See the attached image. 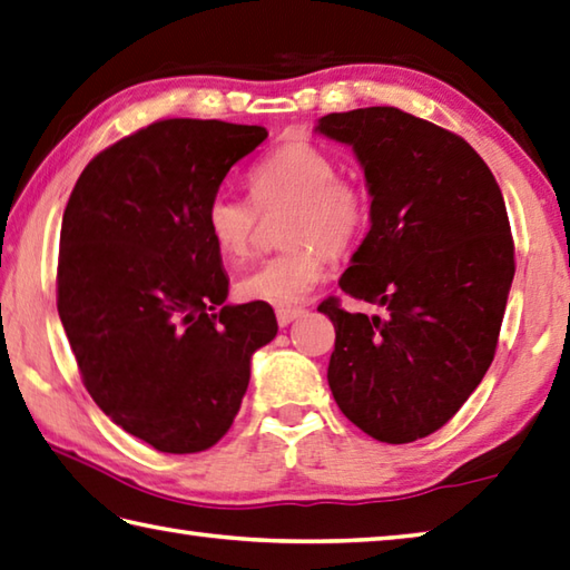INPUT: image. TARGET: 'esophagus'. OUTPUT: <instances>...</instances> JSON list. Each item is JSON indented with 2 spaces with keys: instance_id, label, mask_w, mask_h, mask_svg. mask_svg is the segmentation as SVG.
Returning a JSON list of instances; mask_svg holds the SVG:
<instances>
[{
  "instance_id": "34e87169",
  "label": "esophagus",
  "mask_w": 570,
  "mask_h": 570,
  "mask_svg": "<svg viewBox=\"0 0 570 570\" xmlns=\"http://www.w3.org/2000/svg\"><path fill=\"white\" fill-rule=\"evenodd\" d=\"M301 314H304V308L301 306H278L276 308V321H278V326H288V323L292 321H296Z\"/></svg>"
}]
</instances>
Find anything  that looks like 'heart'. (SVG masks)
I'll list each match as a JSON object with an SVG mask.
<instances>
[{
  "instance_id": "1",
  "label": "heart",
  "mask_w": 570,
  "mask_h": 570,
  "mask_svg": "<svg viewBox=\"0 0 570 570\" xmlns=\"http://www.w3.org/2000/svg\"><path fill=\"white\" fill-rule=\"evenodd\" d=\"M249 187L259 209L288 207L282 234L288 249L242 276L237 292L262 304H298L326 276L328 252H345L363 234L365 189L341 177L336 160L308 140L278 145L252 167ZM205 227L227 259H244L252 252L256 208L229 189H217L205 205Z\"/></svg>"
}]
</instances>
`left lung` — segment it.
Masks as SVG:
<instances>
[{
    "label": "left lung",
    "instance_id": "1",
    "mask_svg": "<svg viewBox=\"0 0 570 570\" xmlns=\"http://www.w3.org/2000/svg\"><path fill=\"white\" fill-rule=\"evenodd\" d=\"M351 145L371 195V229L341 276L383 316L318 306L336 328L328 385L355 428L387 444L454 417L494 361L514 239L492 170L464 138L373 106L318 118Z\"/></svg>",
    "mask_w": 570,
    "mask_h": 570
}]
</instances>
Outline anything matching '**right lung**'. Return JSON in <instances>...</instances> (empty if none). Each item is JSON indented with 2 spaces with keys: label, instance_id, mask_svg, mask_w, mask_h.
<instances>
[{
  "label": "right lung",
  "instance_id": "add662e5",
  "mask_svg": "<svg viewBox=\"0 0 570 570\" xmlns=\"http://www.w3.org/2000/svg\"><path fill=\"white\" fill-rule=\"evenodd\" d=\"M262 126L158 120L86 165L61 222L56 306L96 405L170 454L225 438L252 355L276 336L269 304H225L229 278L205 205Z\"/></svg>",
  "mask_w": 570,
  "mask_h": 570
}]
</instances>
